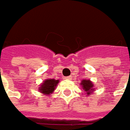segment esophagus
I'll list each match as a JSON object with an SVG mask.
<instances>
[{"mask_svg": "<svg viewBox=\"0 0 130 130\" xmlns=\"http://www.w3.org/2000/svg\"><path fill=\"white\" fill-rule=\"evenodd\" d=\"M66 80H72V76H67V77H65Z\"/></svg>", "mask_w": 130, "mask_h": 130, "instance_id": "34e87169", "label": "esophagus"}]
</instances>
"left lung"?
Segmentation results:
<instances>
[{"instance_id": "1", "label": "left lung", "mask_w": 130, "mask_h": 130, "mask_svg": "<svg viewBox=\"0 0 130 130\" xmlns=\"http://www.w3.org/2000/svg\"><path fill=\"white\" fill-rule=\"evenodd\" d=\"M80 85L82 87V89L87 92V95H89L92 92H94V84L90 80H82Z\"/></svg>"}]
</instances>
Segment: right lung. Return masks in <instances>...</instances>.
<instances>
[{
  "label": "right lung",
  "instance_id": "1",
  "mask_svg": "<svg viewBox=\"0 0 130 130\" xmlns=\"http://www.w3.org/2000/svg\"><path fill=\"white\" fill-rule=\"evenodd\" d=\"M58 83H59V80L46 79L42 83L38 90L41 93L43 94L44 95H50L54 92L55 89Z\"/></svg>",
  "mask_w": 130,
  "mask_h": 130
}]
</instances>
